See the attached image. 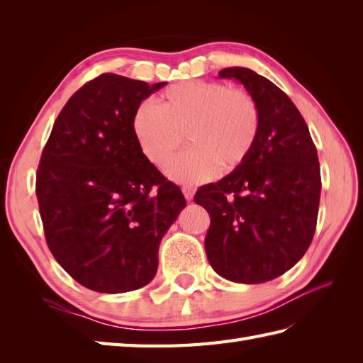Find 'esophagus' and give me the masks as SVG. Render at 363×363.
<instances>
[{"mask_svg":"<svg viewBox=\"0 0 363 363\" xmlns=\"http://www.w3.org/2000/svg\"><path fill=\"white\" fill-rule=\"evenodd\" d=\"M182 194H184V196H186L187 201H191V199H194V195H195V189L191 186H184Z\"/></svg>","mask_w":363,"mask_h":363,"instance_id":"esophagus-1","label":"esophagus"}]
</instances>
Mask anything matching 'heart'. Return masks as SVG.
Listing matches in <instances>:
<instances>
[{"label": "heart", "mask_w": 363, "mask_h": 363, "mask_svg": "<svg viewBox=\"0 0 363 363\" xmlns=\"http://www.w3.org/2000/svg\"><path fill=\"white\" fill-rule=\"evenodd\" d=\"M260 128L257 103L248 91L225 84L189 81L168 89L159 106L143 101L135 107L130 129L143 156L165 168L189 138L190 148L168 168V176L194 186L235 169L252 154Z\"/></svg>", "instance_id": "b5f03b06"}]
</instances>
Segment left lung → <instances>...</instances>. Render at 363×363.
Here are the masks:
<instances>
[{
  "mask_svg": "<svg viewBox=\"0 0 363 363\" xmlns=\"http://www.w3.org/2000/svg\"><path fill=\"white\" fill-rule=\"evenodd\" d=\"M257 103L260 128L243 165L196 191L211 215L204 248L212 268L238 284H260L304 256L317 226L321 176L317 148L303 115L284 91L250 68L229 67Z\"/></svg>",
  "mask_w": 363,
  "mask_h": 363,
  "instance_id": "left-lung-1",
  "label": "left lung"
}]
</instances>
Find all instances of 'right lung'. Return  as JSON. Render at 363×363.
I'll return each instance as SVG.
<instances>
[{
  "label": "right lung",
  "instance_id": "add662e5",
  "mask_svg": "<svg viewBox=\"0 0 363 363\" xmlns=\"http://www.w3.org/2000/svg\"><path fill=\"white\" fill-rule=\"evenodd\" d=\"M167 82L106 73L68 99L37 169L54 259L84 287L125 293L156 276L159 245L187 206L134 138L135 107Z\"/></svg>",
  "mask_w": 363,
  "mask_h": 363
}]
</instances>
